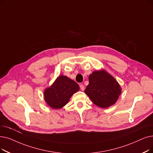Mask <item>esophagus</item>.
<instances>
[{"label": "esophagus", "mask_w": 153, "mask_h": 153, "mask_svg": "<svg viewBox=\"0 0 153 153\" xmlns=\"http://www.w3.org/2000/svg\"><path fill=\"white\" fill-rule=\"evenodd\" d=\"M80 88H81V91H84V89H85L84 85L83 84H81V85H80Z\"/></svg>", "instance_id": "34e87169"}]
</instances>
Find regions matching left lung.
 I'll list each match as a JSON object with an SVG mask.
<instances>
[{
    "mask_svg": "<svg viewBox=\"0 0 153 153\" xmlns=\"http://www.w3.org/2000/svg\"><path fill=\"white\" fill-rule=\"evenodd\" d=\"M122 92L120 85L104 69L94 71L89 76L85 93L98 107L108 108L114 105Z\"/></svg>",
    "mask_w": 153,
    "mask_h": 153,
    "instance_id": "obj_1",
    "label": "left lung"
}]
</instances>
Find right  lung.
<instances>
[{"instance_id":"add662e5","label":"right lung","mask_w":153,"mask_h":153,"mask_svg":"<svg viewBox=\"0 0 153 153\" xmlns=\"http://www.w3.org/2000/svg\"><path fill=\"white\" fill-rule=\"evenodd\" d=\"M79 90V85L68 77L58 76L50 87L44 92L45 102L54 109L63 108L69 101L71 96Z\"/></svg>"}]
</instances>
